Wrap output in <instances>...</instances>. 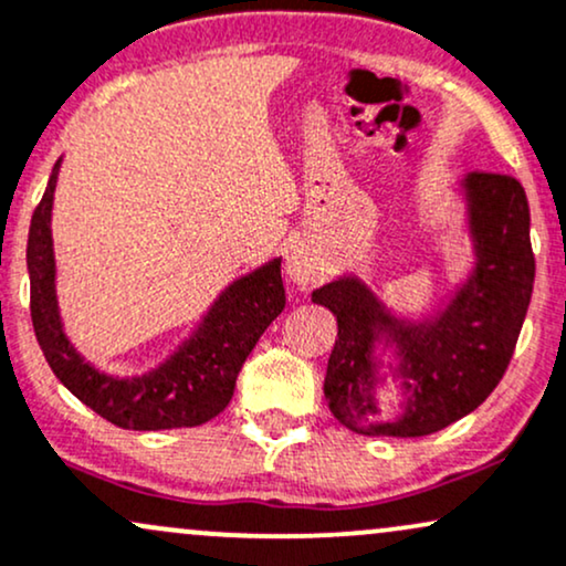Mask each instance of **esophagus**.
Segmentation results:
<instances>
[{
  "mask_svg": "<svg viewBox=\"0 0 566 566\" xmlns=\"http://www.w3.org/2000/svg\"><path fill=\"white\" fill-rule=\"evenodd\" d=\"M322 258H318V253L308 242H297L287 253V258H284V274L297 287H308V284L322 276Z\"/></svg>",
  "mask_w": 566,
  "mask_h": 566,
  "instance_id": "34e87169",
  "label": "esophagus"
}]
</instances>
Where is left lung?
Instances as JSON below:
<instances>
[{"label":"left lung","mask_w":566,"mask_h":566,"mask_svg":"<svg viewBox=\"0 0 566 566\" xmlns=\"http://www.w3.org/2000/svg\"><path fill=\"white\" fill-rule=\"evenodd\" d=\"M464 202L472 269L432 311L411 318L390 308L358 274L313 290L337 318L324 395L339 424L371 438H421L472 413L512 360L535 282L530 206L503 174L455 181ZM399 387V411L385 418L378 390Z\"/></svg>","instance_id":"left-lung-1"}]
</instances>
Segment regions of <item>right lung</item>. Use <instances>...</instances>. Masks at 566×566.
<instances>
[{
    "instance_id": "right-lung-1",
    "label": "right lung",
    "mask_w": 566,
    "mask_h": 566,
    "mask_svg": "<svg viewBox=\"0 0 566 566\" xmlns=\"http://www.w3.org/2000/svg\"><path fill=\"white\" fill-rule=\"evenodd\" d=\"M60 166L63 158L54 163L42 202L33 210L25 248L33 332L46 364L81 403L115 427L153 432L206 424L229 406L244 358L255 348L265 326L284 311L287 297L282 284V258H271L269 263L229 282L192 332L153 369L132 377L102 371L73 345L60 313L52 237Z\"/></svg>"
}]
</instances>
